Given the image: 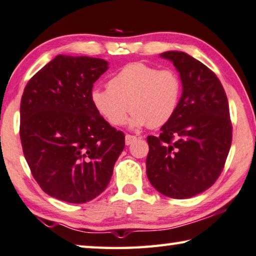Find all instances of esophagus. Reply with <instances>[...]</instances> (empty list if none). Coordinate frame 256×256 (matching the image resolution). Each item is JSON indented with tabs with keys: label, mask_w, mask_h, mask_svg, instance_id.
<instances>
[{
	"label": "esophagus",
	"mask_w": 256,
	"mask_h": 256,
	"mask_svg": "<svg viewBox=\"0 0 256 256\" xmlns=\"http://www.w3.org/2000/svg\"><path fill=\"white\" fill-rule=\"evenodd\" d=\"M136 140H137L136 136H132V135H129V134L126 135V144H127V146H130V144L132 142H135Z\"/></svg>",
	"instance_id": "1"
}]
</instances>
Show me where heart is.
<instances>
[{"label":"heart","mask_w":256,"mask_h":256,"mask_svg":"<svg viewBox=\"0 0 256 256\" xmlns=\"http://www.w3.org/2000/svg\"><path fill=\"white\" fill-rule=\"evenodd\" d=\"M181 97V80L172 69L134 62L124 66L107 83V88H94L91 102L110 126L121 127L132 113L130 124L159 128L176 112Z\"/></svg>","instance_id":"obj_1"}]
</instances>
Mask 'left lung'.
I'll list each match as a JSON object with an SVG mask.
<instances>
[{
    "mask_svg": "<svg viewBox=\"0 0 256 256\" xmlns=\"http://www.w3.org/2000/svg\"><path fill=\"white\" fill-rule=\"evenodd\" d=\"M182 82L176 112L148 136L146 176L162 195L188 198L216 182L232 143L226 94L212 70L184 52H165Z\"/></svg>",
    "mask_w": 256,
    "mask_h": 256,
    "instance_id": "left-lung-1",
    "label": "left lung"
}]
</instances>
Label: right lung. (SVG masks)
<instances>
[{
    "label": "right lung",
    "mask_w": 256,
    "mask_h": 256,
    "mask_svg": "<svg viewBox=\"0 0 256 256\" xmlns=\"http://www.w3.org/2000/svg\"><path fill=\"white\" fill-rule=\"evenodd\" d=\"M97 58L58 55L24 88L20 135L40 188L69 203H85L106 190L124 134L92 105L94 83L106 72Z\"/></svg>",
    "instance_id": "add662e5"
}]
</instances>
